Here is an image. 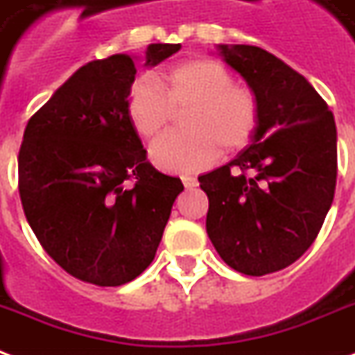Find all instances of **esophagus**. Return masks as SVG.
Masks as SVG:
<instances>
[{
    "instance_id": "esophagus-1",
    "label": "esophagus",
    "mask_w": 355,
    "mask_h": 355,
    "mask_svg": "<svg viewBox=\"0 0 355 355\" xmlns=\"http://www.w3.org/2000/svg\"><path fill=\"white\" fill-rule=\"evenodd\" d=\"M182 184H184V188L191 190V188H196V186H198V180H196L193 177H182Z\"/></svg>"
}]
</instances>
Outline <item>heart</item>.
<instances>
[{
    "mask_svg": "<svg viewBox=\"0 0 355 355\" xmlns=\"http://www.w3.org/2000/svg\"><path fill=\"white\" fill-rule=\"evenodd\" d=\"M154 84L141 78L131 86L125 112L139 137L154 139L169 124L171 112L184 116L188 133L154 141L150 162L165 173H193L250 143L259 124V101L230 69L212 58H191L162 71Z\"/></svg>",
    "mask_w": 355,
    "mask_h": 355,
    "instance_id": "obj_1",
    "label": "heart"
}]
</instances>
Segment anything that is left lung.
<instances>
[{
    "label": "left lung",
    "instance_id": "left-lung-1",
    "mask_svg": "<svg viewBox=\"0 0 355 355\" xmlns=\"http://www.w3.org/2000/svg\"><path fill=\"white\" fill-rule=\"evenodd\" d=\"M259 101V124L235 159L201 175L207 233L220 258L250 277L280 271L309 250L331 209L337 128L312 84L271 52L218 44Z\"/></svg>",
    "mask_w": 355,
    "mask_h": 355
}]
</instances>
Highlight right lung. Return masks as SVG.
<instances>
[{
    "instance_id": "obj_1",
    "label": "right lung",
    "mask_w": 355,
    "mask_h": 355,
    "mask_svg": "<svg viewBox=\"0 0 355 355\" xmlns=\"http://www.w3.org/2000/svg\"><path fill=\"white\" fill-rule=\"evenodd\" d=\"M180 51L148 44L144 67ZM135 56L83 65L39 109L18 152L28 224L62 269L96 286H122L152 263L184 186L146 162L125 101Z\"/></svg>"
}]
</instances>
